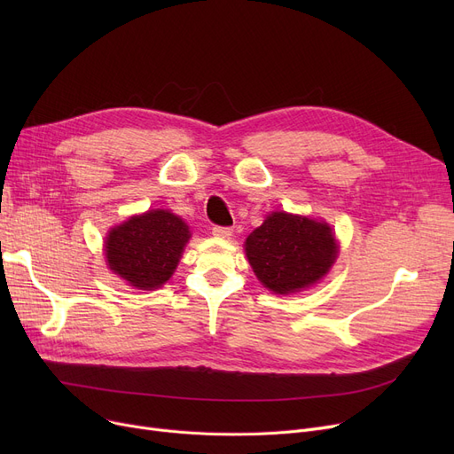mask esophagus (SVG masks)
<instances>
[{"label": "esophagus", "instance_id": "esophagus-1", "mask_svg": "<svg viewBox=\"0 0 454 454\" xmlns=\"http://www.w3.org/2000/svg\"><path fill=\"white\" fill-rule=\"evenodd\" d=\"M211 233L215 237H223V239H226V237H230L233 233V230L230 226H213Z\"/></svg>", "mask_w": 454, "mask_h": 454}]
</instances>
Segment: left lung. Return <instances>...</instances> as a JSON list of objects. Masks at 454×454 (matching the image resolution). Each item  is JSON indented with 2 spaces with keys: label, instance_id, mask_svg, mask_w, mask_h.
I'll return each instance as SVG.
<instances>
[{
  "label": "left lung",
  "instance_id": "1",
  "mask_svg": "<svg viewBox=\"0 0 454 454\" xmlns=\"http://www.w3.org/2000/svg\"><path fill=\"white\" fill-rule=\"evenodd\" d=\"M247 257L267 289L291 294L317 283L337 259V241L325 223L276 211L245 243Z\"/></svg>",
  "mask_w": 454,
  "mask_h": 454
}]
</instances>
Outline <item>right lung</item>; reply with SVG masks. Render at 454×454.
Instances as JSON below:
<instances>
[{
  "instance_id": "right-lung-1",
  "label": "right lung",
  "mask_w": 454,
  "mask_h": 454,
  "mask_svg": "<svg viewBox=\"0 0 454 454\" xmlns=\"http://www.w3.org/2000/svg\"><path fill=\"white\" fill-rule=\"evenodd\" d=\"M189 237L187 224L171 211L136 215L110 230L105 247L108 267L136 289H158L173 276Z\"/></svg>"
}]
</instances>
